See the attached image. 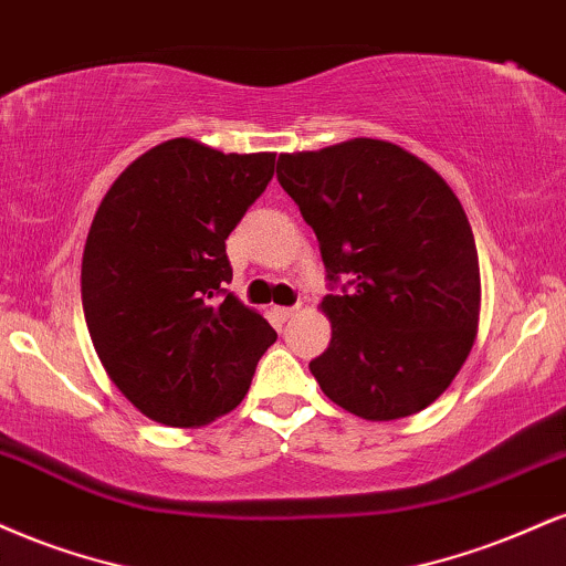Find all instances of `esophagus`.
I'll use <instances>...</instances> for the list:
<instances>
[{
    "instance_id": "34e87169",
    "label": "esophagus",
    "mask_w": 566,
    "mask_h": 566,
    "mask_svg": "<svg viewBox=\"0 0 566 566\" xmlns=\"http://www.w3.org/2000/svg\"><path fill=\"white\" fill-rule=\"evenodd\" d=\"M296 312H298V307H272V317H275L277 323H285V321H291Z\"/></svg>"
}]
</instances>
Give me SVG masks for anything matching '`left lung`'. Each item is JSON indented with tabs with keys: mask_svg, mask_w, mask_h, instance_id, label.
<instances>
[{
	"mask_svg": "<svg viewBox=\"0 0 566 566\" xmlns=\"http://www.w3.org/2000/svg\"><path fill=\"white\" fill-rule=\"evenodd\" d=\"M277 182L315 230L331 344L310 363L323 395L365 421L431 405L467 363L480 325V256L450 185L387 139L281 153Z\"/></svg>",
	"mask_w": 566,
	"mask_h": 566,
	"instance_id": "1",
	"label": "left lung"
}]
</instances>
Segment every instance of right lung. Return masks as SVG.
<instances>
[{
    "label": "right lung",
    "instance_id": "right-lung-1",
    "mask_svg": "<svg viewBox=\"0 0 566 566\" xmlns=\"http://www.w3.org/2000/svg\"><path fill=\"white\" fill-rule=\"evenodd\" d=\"M275 171V153L177 137L105 192L82 259V304L105 374L143 416L203 427L238 408L277 334L224 291V241Z\"/></svg>",
    "mask_w": 566,
    "mask_h": 566
}]
</instances>
